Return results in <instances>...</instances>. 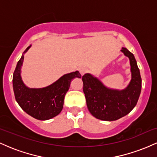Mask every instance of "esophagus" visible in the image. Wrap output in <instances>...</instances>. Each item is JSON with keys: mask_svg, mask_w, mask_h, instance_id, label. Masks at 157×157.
<instances>
[{"mask_svg": "<svg viewBox=\"0 0 157 157\" xmlns=\"http://www.w3.org/2000/svg\"><path fill=\"white\" fill-rule=\"evenodd\" d=\"M78 69H79V71H80V73L81 74V75H82V76L88 71L87 68H86L85 66H80Z\"/></svg>", "mask_w": 157, "mask_h": 157, "instance_id": "1", "label": "esophagus"}]
</instances>
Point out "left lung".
<instances>
[{
    "mask_svg": "<svg viewBox=\"0 0 157 157\" xmlns=\"http://www.w3.org/2000/svg\"><path fill=\"white\" fill-rule=\"evenodd\" d=\"M121 52L130 60L131 79L122 90L108 88L96 77L85 74L83 92L90 113L94 117L105 121H113L125 116L136 106L141 93L142 79L134 55L126 48Z\"/></svg>",
    "mask_w": 157,
    "mask_h": 157,
    "instance_id": "obj_1",
    "label": "left lung"
}]
</instances>
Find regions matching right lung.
<instances>
[{"mask_svg":"<svg viewBox=\"0 0 157 157\" xmlns=\"http://www.w3.org/2000/svg\"><path fill=\"white\" fill-rule=\"evenodd\" d=\"M32 45L23 52L17 62L13 74L12 84L15 100L26 113L39 120H47L55 117L62 111L64 97L69 89L74 78H80L78 71L63 75L55 82L44 88H29L21 77V67L24 60V54Z\"/></svg>","mask_w":157,"mask_h":157,"instance_id":"obj_1","label":"right lung"}]
</instances>
